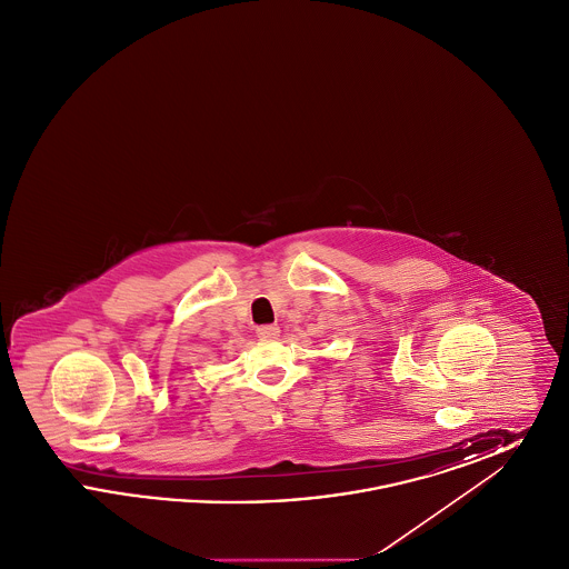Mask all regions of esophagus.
Wrapping results in <instances>:
<instances>
[{"instance_id": "34e87169", "label": "esophagus", "mask_w": 569, "mask_h": 569, "mask_svg": "<svg viewBox=\"0 0 569 569\" xmlns=\"http://www.w3.org/2000/svg\"><path fill=\"white\" fill-rule=\"evenodd\" d=\"M256 332H258V337H260V339H264V341H267V339H277V337H279V326H260Z\"/></svg>"}]
</instances>
